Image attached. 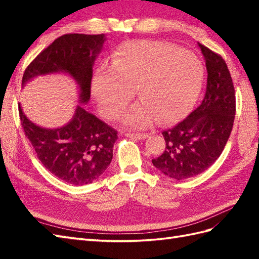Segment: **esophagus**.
<instances>
[{"mask_svg":"<svg viewBox=\"0 0 259 259\" xmlns=\"http://www.w3.org/2000/svg\"><path fill=\"white\" fill-rule=\"evenodd\" d=\"M125 137H129V138H134V139H138V140H142V139L147 138L148 134H125Z\"/></svg>","mask_w":259,"mask_h":259,"instance_id":"obj_1","label":"esophagus"}]
</instances>
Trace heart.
I'll list each match as a JSON object with an SVG mask.
<instances>
[{
	"mask_svg": "<svg viewBox=\"0 0 259 259\" xmlns=\"http://www.w3.org/2000/svg\"><path fill=\"white\" fill-rule=\"evenodd\" d=\"M202 67L194 53L161 42L138 41L119 49L111 67H101L92 82L99 111L112 120L133 100L141 101L124 115V124L146 128L159 118L177 121L189 112L199 95Z\"/></svg>",
	"mask_w": 259,
	"mask_h": 259,
	"instance_id": "1",
	"label": "heart"
}]
</instances>
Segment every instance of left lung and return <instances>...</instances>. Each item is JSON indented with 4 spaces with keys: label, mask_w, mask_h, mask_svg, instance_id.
Segmentation results:
<instances>
[{
    "label": "left lung",
    "mask_w": 259,
    "mask_h": 259,
    "mask_svg": "<svg viewBox=\"0 0 259 259\" xmlns=\"http://www.w3.org/2000/svg\"><path fill=\"white\" fill-rule=\"evenodd\" d=\"M206 60L207 88L200 106L174 128L162 131L166 148L152 159L159 171L183 180L205 171L222 155L232 133L236 97L226 62L200 45Z\"/></svg>",
    "instance_id": "left-lung-1"
}]
</instances>
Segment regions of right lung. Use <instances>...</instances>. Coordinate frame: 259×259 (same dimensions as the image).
Masks as SVG:
<instances>
[{
	"label": "right lung",
	"instance_id": "right-lung-1",
	"mask_svg": "<svg viewBox=\"0 0 259 259\" xmlns=\"http://www.w3.org/2000/svg\"><path fill=\"white\" fill-rule=\"evenodd\" d=\"M106 41L104 34L71 33L54 40L27 65L22 87L38 75L67 73L79 88V102L87 104L91 95L93 64ZM78 104L72 119L57 129L36 125L19 104L21 124L38 160L65 183L91 184L106 171L112 160L117 131Z\"/></svg>",
	"mask_w": 259,
	"mask_h": 259
}]
</instances>
